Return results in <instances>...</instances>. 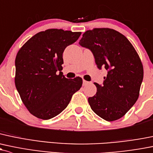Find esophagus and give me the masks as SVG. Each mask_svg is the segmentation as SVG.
Here are the masks:
<instances>
[{
	"mask_svg": "<svg viewBox=\"0 0 153 153\" xmlns=\"http://www.w3.org/2000/svg\"><path fill=\"white\" fill-rule=\"evenodd\" d=\"M89 83V81H85V80H83V86H86V85H88Z\"/></svg>",
	"mask_w": 153,
	"mask_h": 153,
	"instance_id": "34e87169",
	"label": "esophagus"
}]
</instances>
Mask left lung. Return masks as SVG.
<instances>
[{"label":"left lung","instance_id":"8db88e82","mask_svg":"<svg viewBox=\"0 0 153 153\" xmlns=\"http://www.w3.org/2000/svg\"><path fill=\"white\" fill-rule=\"evenodd\" d=\"M79 44L92 52L100 70L108 71L102 86L94 83L97 93L88 99L91 108L106 121L119 120L139 98L144 76L140 58L128 39L111 28L86 30Z\"/></svg>","mask_w":153,"mask_h":153}]
</instances>
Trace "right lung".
I'll return each mask as SVG.
<instances>
[{
  "label": "right lung",
  "instance_id": "obj_1",
  "mask_svg": "<svg viewBox=\"0 0 153 153\" xmlns=\"http://www.w3.org/2000/svg\"><path fill=\"white\" fill-rule=\"evenodd\" d=\"M81 34L48 29L32 36L19 50L14 83L22 102L34 117L50 120L59 114L81 89V78L68 79L61 72L57 73L62 70L64 51Z\"/></svg>",
  "mask_w": 153,
  "mask_h": 153
}]
</instances>
